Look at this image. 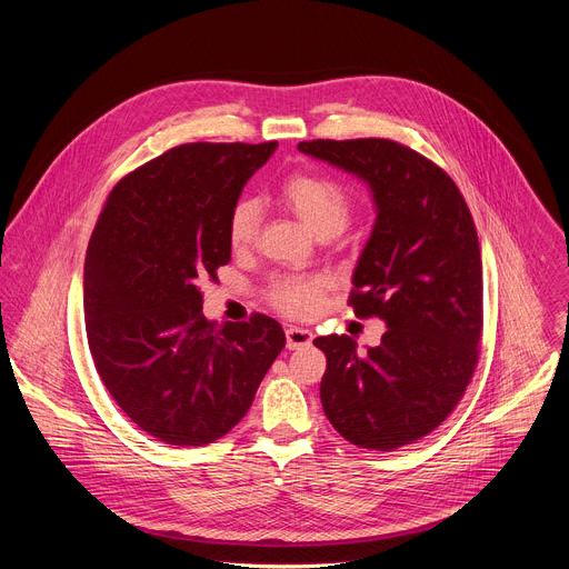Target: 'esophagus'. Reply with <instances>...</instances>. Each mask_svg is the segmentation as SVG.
<instances>
[{
	"instance_id": "esophagus-1",
	"label": "esophagus",
	"mask_w": 569,
	"mask_h": 569,
	"mask_svg": "<svg viewBox=\"0 0 569 569\" xmlns=\"http://www.w3.org/2000/svg\"><path fill=\"white\" fill-rule=\"evenodd\" d=\"M312 342V333L308 329H299V327H288L286 329V347L290 351L301 349V347H310Z\"/></svg>"
}]
</instances>
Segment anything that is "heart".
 <instances>
[{
  "instance_id": "1",
  "label": "heart",
  "mask_w": 569,
  "mask_h": 569,
  "mask_svg": "<svg viewBox=\"0 0 569 569\" xmlns=\"http://www.w3.org/2000/svg\"><path fill=\"white\" fill-rule=\"evenodd\" d=\"M279 196L283 204L319 238H333L342 233L351 220V198L333 180L295 173L283 180ZM261 227V209L252 198H242L233 204L227 222V236L233 250H248L254 246ZM331 281L323 274L310 277H281L268 290L270 303L290 317H310L321 308L323 292Z\"/></svg>"
}]
</instances>
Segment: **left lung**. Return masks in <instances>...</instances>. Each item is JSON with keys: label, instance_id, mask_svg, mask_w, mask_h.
<instances>
[{"label": "left lung", "instance_id": "1", "mask_svg": "<svg viewBox=\"0 0 569 569\" xmlns=\"http://www.w3.org/2000/svg\"><path fill=\"white\" fill-rule=\"evenodd\" d=\"M297 148L360 178L376 204L349 301L387 331L367 351L349 336L312 340L327 353L323 415L358 448L415 443L446 421L477 367L481 257L472 216L443 169L391 139Z\"/></svg>", "mask_w": 569, "mask_h": 569}]
</instances>
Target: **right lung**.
Returning a JSON list of instances; mask_svg holds the SVG:
<instances>
[{"label":"right lung","mask_w":569,"mask_h":569,"mask_svg":"<svg viewBox=\"0 0 569 569\" xmlns=\"http://www.w3.org/2000/svg\"><path fill=\"white\" fill-rule=\"evenodd\" d=\"M274 150L171 148L112 189L92 231L83 310L94 367L128 419L169 446L227 435L286 347L268 315L209 321L200 290L229 263V213Z\"/></svg>","instance_id":"right-lung-1"}]
</instances>
